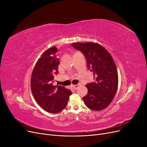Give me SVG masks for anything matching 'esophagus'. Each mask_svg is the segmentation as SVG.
<instances>
[{
	"label": "esophagus",
	"mask_w": 147,
	"mask_h": 147,
	"mask_svg": "<svg viewBox=\"0 0 147 147\" xmlns=\"http://www.w3.org/2000/svg\"><path fill=\"white\" fill-rule=\"evenodd\" d=\"M81 86L80 84H75V85H73V86H72V88H73V89H74V90H77V89L79 86Z\"/></svg>",
	"instance_id": "obj_1"
}]
</instances>
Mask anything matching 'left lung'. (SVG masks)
I'll use <instances>...</instances> for the list:
<instances>
[{
  "label": "left lung",
  "instance_id": "8db88e82",
  "mask_svg": "<svg viewBox=\"0 0 147 147\" xmlns=\"http://www.w3.org/2000/svg\"><path fill=\"white\" fill-rule=\"evenodd\" d=\"M72 46L85 56L87 66L94 75V82L88 83V94L83 97L89 109L99 111L111 103L116 94L118 76L116 65L106 49L93 42L75 43Z\"/></svg>",
  "mask_w": 147,
  "mask_h": 147
}]
</instances>
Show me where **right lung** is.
I'll list each match as a JSON object with an SVG mask.
<instances>
[{
  "label": "right lung",
  "mask_w": 147,
  "mask_h": 147,
  "mask_svg": "<svg viewBox=\"0 0 147 147\" xmlns=\"http://www.w3.org/2000/svg\"><path fill=\"white\" fill-rule=\"evenodd\" d=\"M57 48L53 47L44 52L35 64L31 76V91L35 100L48 112L58 113L65 109L72 92L60 85L53 84L54 75L58 73L59 60Z\"/></svg>",
  "instance_id": "add662e5"
}]
</instances>
